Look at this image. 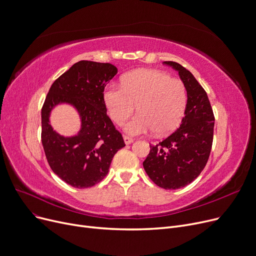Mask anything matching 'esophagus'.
<instances>
[{
    "mask_svg": "<svg viewBox=\"0 0 256 256\" xmlns=\"http://www.w3.org/2000/svg\"><path fill=\"white\" fill-rule=\"evenodd\" d=\"M124 143H126V144H130V143H132V142H134V139H132V138H130V137L124 136Z\"/></svg>",
    "mask_w": 256,
    "mask_h": 256,
    "instance_id": "esophagus-1",
    "label": "esophagus"
}]
</instances>
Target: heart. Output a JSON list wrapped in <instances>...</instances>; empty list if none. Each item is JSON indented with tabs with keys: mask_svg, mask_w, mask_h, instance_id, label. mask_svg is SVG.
I'll return each mask as SVG.
<instances>
[{
	"mask_svg": "<svg viewBox=\"0 0 256 256\" xmlns=\"http://www.w3.org/2000/svg\"><path fill=\"white\" fill-rule=\"evenodd\" d=\"M104 102L111 119L118 126L136 110L139 114L124 126L132 136L154 130L163 136L176 130L182 119L186 90L182 80L156 70H137L126 74L121 86L110 85Z\"/></svg>",
	"mask_w": 256,
	"mask_h": 256,
	"instance_id": "obj_1",
	"label": "heart"
}]
</instances>
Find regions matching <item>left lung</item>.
<instances>
[{
	"label": "left lung",
	"instance_id": "1",
	"mask_svg": "<svg viewBox=\"0 0 256 256\" xmlns=\"http://www.w3.org/2000/svg\"><path fill=\"white\" fill-rule=\"evenodd\" d=\"M163 63L178 72L186 87L184 116L176 132L156 145H150L143 167L156 186L176 190L191 184L206 167L212 144L214 117L208 94L194 76L176 62Z\"/></svg>",
	"mask_w": 256,
	"mask_h": 256
}]
</instances>
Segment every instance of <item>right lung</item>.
Segmentation results:
<instances>
[{
	"instance_id": "add662e5",
	"label": "right lung",
	"mask_w": 256,
	"mask_h": 256,
	"mask_svg": "<svg viewBox=\"0 0 256 256\" xmlns=\"http://www.w3.org/2000/svg\"><path fill=\"white\" fill-rule=\"evenodd\" d=\"M117 70L110 63L78 61L52 83L44 104L42 141L48 165L78 189L104 180L114 154L126 146L104 102V87ZM58 104H70L78 112L81 128L76 136H60L50 126V113Z\"/></svg>"
}]
</instances>
